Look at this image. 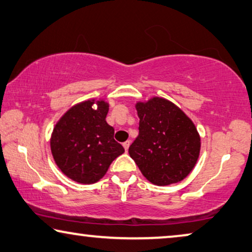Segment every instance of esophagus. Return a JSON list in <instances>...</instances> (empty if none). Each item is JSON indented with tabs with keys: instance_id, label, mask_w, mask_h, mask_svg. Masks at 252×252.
Returning a JSON list of instances; mask_svg holds the SVG:
<instances>
[{
	"instance_id": "obj_1",
	"label": "esophagus",
	"mask_w": 252,
	"mask_h": 252,
	"mask_svg": "<svg viewBox=\"0 0 252 252\" xmlns=\"http://www.w3.org/2000/svg\"><path fill=\"white\" fill-rule=\"evenodd\" d=\"M130 144H131V141H130V140H126V141L123 142V147H125L126 152L127 149H129V147H130Z\"/></svg>"
}]
</instances>
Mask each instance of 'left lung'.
<instances>
[{"label":"left lung","mask_w":252,"mask_h":252,"mask_svg":"<svg viewBox=\"0 0 252 252\" xmlns=\"http://www.w3.org/2000/svg\"><path fill=\"white\" fill-rule=\"evenodd\" d=\"M139 134L129 147L142 175L156 186L181 182L196 166L201 141L189 116L171 100L137 102Z\"/></svg>","instance_id":"left-lung-1"}]
</instances>
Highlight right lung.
<instances>
[{"mask_svg":"<svg viewBox=\"0 0 252 252\" xmlns=\"http://www.w3.org/2000/svg\"><path fill=\"white\" fill-rule=\"evenodd\" d=\"M108 107L103 98L84 100L70 107L54 126L50 140L52 155L62 173L72 181L96 183L125 153L122 145L114 140L113 126L106 122Z\"/></svg>","mask_w":252,"mask_h":252,"instance_id":"add662e5","label":"right lung"}]
</instances>
